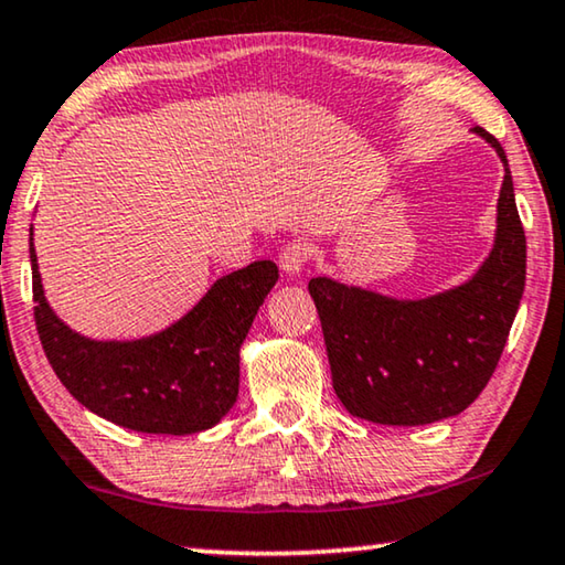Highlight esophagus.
<instances>
[{
  "instance_id": "34e87169",
  "label": "esophagus",
  "mask_w": 565,
  "mask_h": 565,
  "mask_svg": "<svg viewBox=\"0 0 565 565\" xmlns=\"http://www.w3.org/2000/svg\"><path fill=\"white\" fill-rule=\"evenodd\" d=\"M309 256H311L309 243H305V241H291V243H286V246H284L281 256H279V264H281V268H284L286 274L297 276V274H301V268L307 266Z\"/></svg>"
}]
</instances>
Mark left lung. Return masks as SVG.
<instances>
[{
  "label": "left lung",
  "mask_w": 565,
  "mask_h": 565,
  "mask_svg": "<svg viewBox=\"0 0 565 565\" xmlns=\"http://www.w3.org/2000/svg\"><path fill=\"white\" fill-rule=\"evenodd\" d=\"M498 238L471 281L420 301H398L337 284L309 281L337 398L352 416L385 426H424L457 416L484 391L508 342L525 289V231L508 157Z\"/></svg>",
  "instance_id": "left-lung-1"
}]
</instances>
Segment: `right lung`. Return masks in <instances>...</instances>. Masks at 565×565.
<instances>
[{
  "label": "right lung",
  "mask_w": 565,
  "mask_h": 565,
  "mask_svg": "<svg viewBox=\"0 0 565 565\" xmlns=\"http://www.w3.org/2000/svg\"><path fill=\"white\" fill-rule=\"evenodd\" d=\"M30 260L42 350L88 411L134 431L182 436L205 431L233 408L241 344L279 281L274 260L223 276L170 330L134 342H96L67 330L42 297L32 235Z\"/></svg>",
  "instance_id": "obj_1"
}]
</instances>
